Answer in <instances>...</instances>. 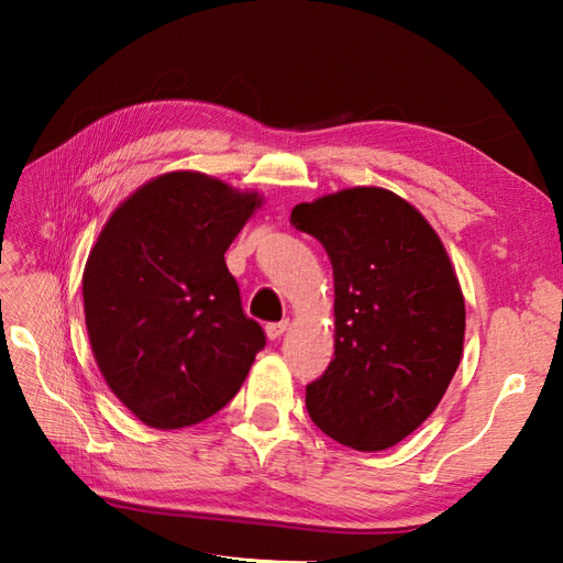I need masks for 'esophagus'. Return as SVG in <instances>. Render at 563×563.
Returning a JSON list of instances; mask_svg holds the SVG:
<instances>
[{
  "instance_id": "esophagus-1",
  "label": "esophagus",
  "mask_w": 563,
  "mask_h": 563,
  "mask_svg": "<svg viewBox=\"0 0 563 563\" xmlns=\"http://www.w3.org/2000/svg\"><path fill=\"white\" fill-rule=\"evenodd\" d=\"M288 327H290V321L288 319H283V321H275V324H268L266 327V336L271 339V341H278L285 331H288Z\"/></svg>"
}]
</instances>
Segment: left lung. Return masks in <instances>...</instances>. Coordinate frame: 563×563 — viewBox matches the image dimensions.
<instances>
[{"mask_svg": "<svg viewBox=\"0 0 563 563\" xmlns=\"http://www.w3.org/2000/svg\"><path fill=\"white\" fill-rule=\"evenodd\" d=\"M333 268V361L307 385L309 418L341 445L377 452L435 411L462 361L464 295L433 227L377 186L292 208Z\"/></svg>", "mask_w": 563, "mask_h": 563, "instance_id": "1", "label": "left lung"}]
</instances>
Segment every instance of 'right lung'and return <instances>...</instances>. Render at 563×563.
<instances>
[{"label":"right lung","instance_id":"right-lung-1","mask_svg":"<svg viewBox=\"0 0 563 563\" xmlns=\"http://www.w3.org/2000/svg\"><path fill=\"white\" fill-rule=\"evenodd\" d=\"M261 202L208 174L169 172L130 194L91 246L81 295L93 361L145 426L218 413L266 345L224 263Z\"/></svg>","mask_w":563,"mask_h":563}]
</instances>
